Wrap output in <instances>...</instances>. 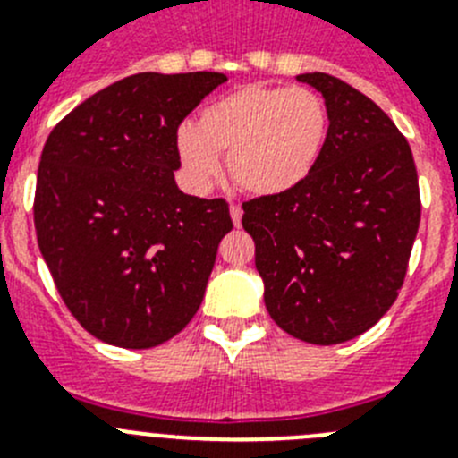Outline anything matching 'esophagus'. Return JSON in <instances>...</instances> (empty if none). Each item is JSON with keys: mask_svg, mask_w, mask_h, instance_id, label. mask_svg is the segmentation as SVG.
Returning <instances> with one entry per match:
<instances>
[{"mask_svg": "<svg viewBox=\"0 0 458 458\" xmlns=\"http://www.w3.org/2000/svg\"><path fill=\"white\" fill-rule=\"evenodd\" d=\"M229 213H232L233 225L241 226V220H242V208H241V206H238V204H232V206H229Z\"/></svg>", "mask_w": 458, "mask_h": 458, "instance_id": "34e87169", "label": "esophagus"}]
</instances>
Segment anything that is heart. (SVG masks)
<instances>
[{"instance_id": "obj_1", "label": "heart", "mask_w": 458, "mask_h": 458, "mask_svg": "<svg viewBox=\"0 0 458 458\" xmlns=\"http://www.w3.org/2000/svg\"><path fill=\"white\" fill-rule=\"evenodd\" d=\"M327 131L330 112L317 91L248 84L206 105L194 125H181L176 151L197 188L213 181L226 153V172L242 192L275 197L314 172Z\"/></svg>"}]
</instances>
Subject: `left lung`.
<instances>
[{
	"label": "left lung",
	"instance_id": "1",
	"mask_svg": "<svg viewBox=\"0 0 458 458\" xmlns=\"http://www.w3.org/2000/svg\"><path fill=\"white\" fill-rule=\"evenodd\" d=\"M301 82L330 112L326 148L293 190L242 204L270 318L330 346L369 330L406 279L418 236V169L406 137L365 93L327 72Z\"/></svg>",
	"mask_w": 458,
	"mask_h": 458
}]
</instances>
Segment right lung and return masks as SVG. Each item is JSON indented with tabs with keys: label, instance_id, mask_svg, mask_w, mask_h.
I'll return each instance as SVG.
<instances>
[{
	"label": "right lung",
	"instance_id": "obj_1",
	"mask_svg": "<svg viewBox=\"0 0 458 458\" xmlns=\"http://www.w3.org/2000/svg\"><path fill=\"white\" fill-rule=\"evenodd\" d=\"M222 72H137L80 103L52 128L38 163L36 238L55 286L100 342L151 349L204 301L225 199L183 194L176 132Z\"/></svg>",
	"mask_w": 458,
	"mask_h": 458
}]
</instances>
